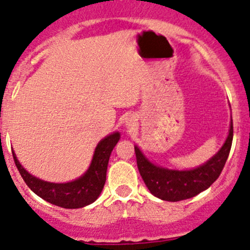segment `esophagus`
Wrapping results in <instances>:
<instances>
[{
    "label": "esophagus",
    "instance_id": "1",
    "mask_svg": "<svg viewBox=\"0 0 250 250\" xmlns=\"http://www.w3.org/2000/svg\"><path fill=\"white\" fill-rule=\"evenodd\" d=\"M127 124H128V126H130V127H133V126L136 125V119H134V118L131 117L130 119H128V123H127Z\"/></svg>",
    "mask_w": 250,
    "mask_h": 250
}]
</instances>
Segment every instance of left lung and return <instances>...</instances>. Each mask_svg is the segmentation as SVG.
Returning <instances> with one entry per match:
<instances>
[{"instance_id": "8db88e82", "label": "left lung", "mask_w": 250, "mask_h": 250, "mask_svg": "<svg viewBox=\"0 0 250 250\" xmlns=\"http://www.w3.org/2000/svg\"><path fill=\"white\" fill-rule=\"evenodd\" d=\"M232 120L228 138L216 155L204 165L189 171L167 170L153 165L134 147L137 167L147 189L156 197L164 201L188 200L207 190L222 172L232 143Z\"/></svg>"}]
</instances>
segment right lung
Instances as JSON below:
<instances>
[{"mask_svg": "<svg viewBox=\"0 0 250 250\" xmlns=\"http://www.w3.org/2000/svg\"><path fill=\"white\" fill-rule=\"evenodd\" d=\"M119 138L118 132L104 138L95 148L87 172L69 183L58 184L41 181L21 167L14 152L13 158L20 175L33 192L54 206L66 209H78L93 203L99 197L106 181L108 159Z\"/></svg>", "mask_w": 250, "mask_h": 250, "instance_id": "right-lung-1", "label": "right lung"}]
</instances>
